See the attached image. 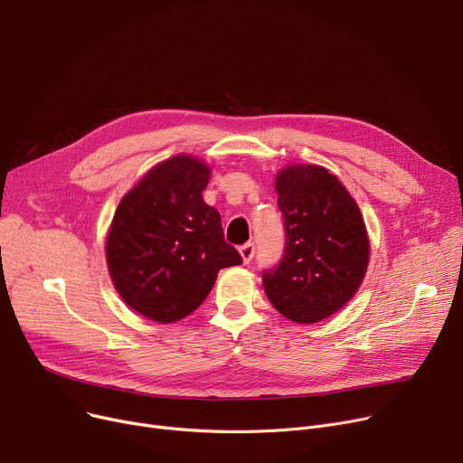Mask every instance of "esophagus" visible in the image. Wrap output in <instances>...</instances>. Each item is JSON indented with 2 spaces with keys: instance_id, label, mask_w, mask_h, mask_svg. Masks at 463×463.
<instances>
[{
  "instance_id": "1",
  "label": "esophagus",
  "mask_w": 463,
  "mask_h": 463,
  "mask_svg": "<svg viewBox=\"0 0 463 463\" xmlns=\"http://www.w3.org/2000/svg\"><path fill=\"white\" fill-rule=\"evenodd\" d=\"M254 252H256L254 242H244L242 247L239 249V254H241V258H242V261H244V263H250V261H252Z\"/></svg>"
}]
</instances>
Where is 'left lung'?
Wrapping results in <instances>:
<instances>
[{
  "instance_id": "obj_1",
  "label": "left lung",
  "mask_w": 463,
  "mask_h": 463,
  "mask_svg": "<svg viewBox=\"0 0 463 463\" xmlns=\"http://www.w3.org/2000/svg\"><path fill=\"white\" fill-rule=\"evenodd\" d=\"M286 247L277 267L263 270L273 307L295 323H317L357 293L370 242L363 214L345 186L316 165L277 175Z\"/></svg>"
}]
</instances>
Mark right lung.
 <instances>
[{
    "mask_svg": "<svg viewBox=\"0 0 463 463\" xmlns=\"http://www.w3.org/2000/svg\"><path fill=\"white\" fill-rule=\"evenodd\" d=\"M209 174L193 156H172L149 170L114 214L108 270L123 301L153 321L194 312L219 270L242 263L224 241L219 211L202 198Z\"/></svg>",
    "mask_w": 463,
    "mask_h": 463,
    "instance_id": "right-lung-1",
    "label": "right lung"
}]
</instances>
